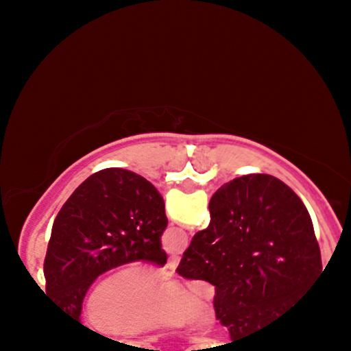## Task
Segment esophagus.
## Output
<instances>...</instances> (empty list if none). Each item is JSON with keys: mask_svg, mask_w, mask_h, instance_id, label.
<instances>
[{"mask_svg": "<svg viewBox=\"0 0 351 351\" xmlns=\"http://www.w3.org/2000/svg\"><path fill=\"white\" fill-rule=\"evenodd\" d=\"M178 264H180V257H178V256H171L170 259H168L167 267L170 269L171 272H175V271H176V267H178Z\"/></svg>", "mask_w": 351, "mask_h": 351, "instance_id": "34e87169", "label": "esophagus"}]
</instances>
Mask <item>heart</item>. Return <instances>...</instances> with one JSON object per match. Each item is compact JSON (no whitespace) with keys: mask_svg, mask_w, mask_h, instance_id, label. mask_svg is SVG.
Listing matches in <instances>:
<instances>
[{"mask_svg":"<svg viewBox=\"0 0 351 351\" xmlns=\"http://www.w3.org/2000/svg\"><path fill=\"white\" fill-rule=\"evenodd\" d=\"M84 324L99 335L136 337L191 320L209 324L213 310L196 293L163 289L155 272L117 269L95 282L82 305Z\"/></svg>","mask_w":351,"mask_h":351,"instance_id":"b5f03b06","label":"heart"}]
</instances>
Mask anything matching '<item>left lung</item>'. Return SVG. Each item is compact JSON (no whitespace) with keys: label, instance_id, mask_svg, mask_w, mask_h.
Instances as JSON below:
<instances>
[{"label":"left lung","instance_id":"obj_1","mask_svg":"<svg viewBox=\"0 0 351 351\" xmlns=\"http://www.w3.org/2000/svg\"><path fill=\"white\" fill-rule=\"evenodd\" d=\"M162 195L134 171L94 173L71 195L52 224L46 259L47 297L75 322L99 276L128 263L167 264ZM80 324V322H79Z\"/></svg>","mask_w":351,"mask_h":351}]
</instances>
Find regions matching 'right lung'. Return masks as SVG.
<instances>
[{
    "label": "right lung",
    "instance_id": "add662e5",
    "mask_svg": "<svg viewBox=\"0 0 351 351\" xmlns=\"http://www.w3.org/2000/svg\"><path fill=\"white\" fill-rule=\"evenodd\" d=\"M211 223L196 232L176 269L215 285V312L231 340L272 328L305 304L322 272L313 224L299 196L257 173L223 184Z\"/></svg>",
    "mask_w": 351,
    "mask_h": 351
}]
</instances>
